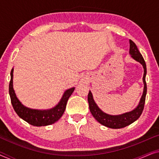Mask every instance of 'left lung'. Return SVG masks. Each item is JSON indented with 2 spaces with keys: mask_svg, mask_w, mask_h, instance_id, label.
<instances>
[{
  "mask_svg": "<svg viewBox=\"0 0 159 159\" xmlns=\"http://www.w3.org/2000/svg\"><path fill=\"white\" fill-rule=\"evenodd\" d=\"M129 54L131 57L142 64L144 69V74H143V81L144 84V88H143V93L141 98L139 102L138 105L135 108L131 111L125 113V114L119 115H110L103 112L100 108L95 103L93 99V94L91 91H89L88 100L89 103V108L91 114L93 117L98 121L102 125L105 127L112 128V129H120L127 126L131 125L134 121H135L142 114L143 108H144L145 96L147 93V85L145 82V76H146L147 69L146 64H145V60L143 56L141 55L140 51H138V47L133 41L129 40Z\"/></svg>",
  "mask_w": 159,
  "mask_h": 159,
  "instance_id": "obj_1",
  "label": "left lung"
}]
</instances>
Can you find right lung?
Wrapping results in <instances>:
<instances>
[{"label":"right lung","instance_id":"add662e5","mask_svg":"<svg viewBox=\"0 0 159 159\" xmlns=\"http://www.w3.org/2000/svg\"><path fill=\"white\" fill-rule=\"evenodd\" d=\"M13 73H14V68L11 71L9 95L13 108L17 115L30 125L36 126V127L51 125L56 122L64 114L66 109L67 101L72 94L75 88H69L65 91L60 101L54 107L45 110L33 109V108L26 107L25 106H24L16 97L14 87H13V77H14Z\"/></svg>","mask_w":159,"mask_h":159}]
</instances>
